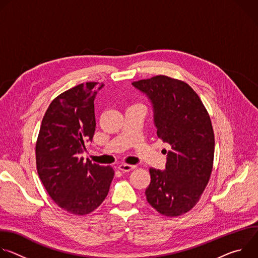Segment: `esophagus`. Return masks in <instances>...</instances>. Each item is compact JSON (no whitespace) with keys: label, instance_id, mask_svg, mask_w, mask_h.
Segmentation results:
<instances>
[{"label":"esophagus","instance_id":"34e87169","mask_svg":"<svg viewBox=\"0 0 258 258\" xmlns=\"http://www.w3.org/2000/svg\"><path fill=\"white\" fill-rule=\"evenodd\" d=\"M137 166L136 165H131V164H120L118 166V169L123 171V172H128V171H132L133 169H135Z\"/></svg>","mask_w":258,"mask_h":258}]
</instances>
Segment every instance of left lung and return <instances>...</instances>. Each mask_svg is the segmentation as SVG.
Returning <instances> with one entry per match:
<instances>
[{
	"label": "left lung",
	"mask_w": 258,
	"mask_h": 258,
	"mask_svg": "<svg viewBox=\"0 0 258 258\" xmlns=\"http://www.w3.org/2000/svg\"><path fill=\"white\" fill-rule=\"evenodd\" d=\"M153 105L157 136L170 146L165 170L150 168L149 204L165 216L190 211L210 178L214 134L206 108L185 82L166 76L134 82Z\"/></svg>",
	"instance_id": "8db88e82"
}]
</instances>
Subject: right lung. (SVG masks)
I'll return each instance as SVG.
<instances>
[{
	"label": "right lung",
	"mask_w": 258,
	"mask_h": 258,
	"mask_svg": "<svg viewBox=\"0 0 258 258\" xmlns=\"http://www.w3.org/2000/svg\"><path fill=\"white\" fill-rule=\"evenodd\" d=\"M98 84H81L56 97L35 145L36 169L48 194L59 207L77 215L101 205L114 175L111 166L85 162L81 156L95 134L94 100L104 86Z\"/></svg>",
	"instance_id": "1"
}]
</instances>
